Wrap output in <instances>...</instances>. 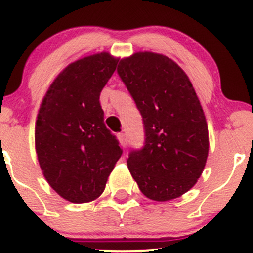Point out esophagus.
Wrapping results in <instances>:
<instances>
[{
	"instance_id": "1",
	"label": "esophagus",
	"mask_w": 253,
	"mask_h": 253,
	"mask_svg": "<svg viewBox=\"0 0 253 253\" xmlns=\"http://www.w3.org/2000/svg\"><path fill=\"white\" fill-rule=\"evenodd\" d=\"M117 139H119L120 144H121L122 147H125V145L127 144V136L125 133H119V134H117Z\"/></svg>"
}]
</instances>
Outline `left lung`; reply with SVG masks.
Here are the masks:
<instances>
[{
	"instance_id": "obj_1",
	"label": "left lung",
	"mask_w": 253,
	"mask_h": 253,
	"mask_svg": "<svg viewBox=\"0 0 253 253\" xmlns=\"http://www.w3.org/2000/svg\"><path fill=\"white\" fill-rule=\"evenodd\" d=\"M117 73L136 103L144 145L132 149L127 167L145 197L174 200L195 186L208 157V126L187 75L164 55L137 52Z\"/></svg>"
}]
</instances>
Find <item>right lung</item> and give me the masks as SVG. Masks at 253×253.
<instances>
[{
  "label": "right lung",
  "mask_w": 253,
  "mask_h": 253,
  "mask_svg": "<svg viewBox=\"0 0 253 253\" xmlns=\"http://www.w3.org/2000/svg\"><path fill=\"white\" fill-rule=\"evenodd\" d=\"M117 62L100 52L68 65L52 82L38 114L35 148L42 174L72 203L98 198L122 155L99 101Z\"/></svg>",
  "instance_id": "right-lung-1"
}]
</instances>
